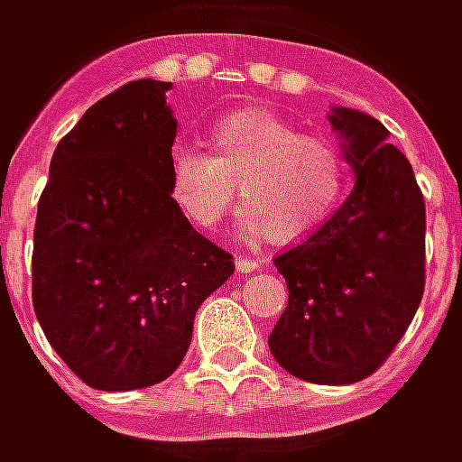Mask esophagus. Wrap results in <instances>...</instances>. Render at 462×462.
<instances>
[{"mask_svg": "<svg viewBox=\"0 0 462 462\" xmlns=\"http://www.w3.org/2000/svg\"><path fill=\"white\" fill-rule=\"evenodd\" d=\"M260 267L257 260H252V257H236V273H254Z\"/></svg>", "mask_w": 462, "mask_h": 462, "instance_id": "obj_1", "label": "esophagus"}]
</instances>
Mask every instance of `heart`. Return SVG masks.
I'll list each match as a JSON object with an SVG mask.
<instances>
[{"instance_id":"1","label":"heart","mask_w":462,"mask_h":462,"mask_svg":"<svg viewBox=\"0 0 462 462\" xmlns=\"http://www.w3.org/2000/svg\"><path fill=\"white\" fill-rule=\"evenodd\" d=\"M343 151L267 108H239L208 132V152L173 145L166 187L181 218L213 231L234 205H244L242 234L299 242L333 218L348 192Z\"/></svg>"}]
</instances>
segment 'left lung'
Returning a JSON list of instances; mask_svg holds the SVG:
<instances>
[{
    "mask_svg": "<svg viewBox=\"0 0 462 462\" xmlns=\"http://www.w3.org/2000/svg\"><path fill=\"white\" fill-rule=\"evenodd\" d=\"M328 119L356 184L322 228L275 257L289 307L267 346L299 380L354 384L380 369L421 304L427 210L382 122L346 106Z\"/></svg>",
    "mask_w": 462,
    "mask_h": 462,
    "instance_id": "1",
    "label": "left lung"
}]
</instances>
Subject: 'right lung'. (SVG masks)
Wrapping results in <instances>:
<instances>
[{"mask_svg":"<svg viewBox=\"0 0 462 462\" xmlns=\"http://www.w3.org/2000/svg\"><path fill=\"white\" fill-rule=\"evenodd\" d=\"M171 82L134 80L59 140L33 234V310L85 384L119 393L171 377L228 252L173 208Z\"/></svg>","mask_w":462,"mask_h":462,"instance_id":"add662e5","label":"right lung"}]
</instances>
